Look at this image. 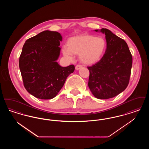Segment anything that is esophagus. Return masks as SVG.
<instances>
[{"instance_id": "obj_1", "label": "esophagus", "mask_w": 149, "mask_h": 149, "mask_svg": "<svg viewBox=\"0 0 149 149\" xmlns=\"http://www.w3.org/2000/svg\"><path fill=\"white\" fill-rule=\"evenodd\" d=\"M81 68H82V66H81V65H77L75 66V69H76L77 70H78L80 69Z\"/></svg>"}]
</instances>
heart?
<instances>
[{
	"label": "heart",
	"mask_w": 149,
	"mask_h": 149,
	"mask_svg": "<svg viewBox=\"0 0 149 149\" xmlns=\"http://www.w3.org/2000/svg\"><path fill=\"white\" fill-rule=\"evenodd\" d=\"M67 47L63 50L65 56L71 58L72 55H79L80 61L89 65L101 59L106 49L107 43L102 37L83 34L70 37L68 40Z\"/></svg>",
	"instance_id": "1"
}]
</instances>
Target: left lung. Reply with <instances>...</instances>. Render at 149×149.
I'll list each match as a JSON object with an SVG mask.
<instances>
[{
	"label": "left lung",
	"instance_id": "1",
	"mask_svg": "<svg viewBox=\"0 0 149 149\" xmlns=\"http://www.w3.org/2000/svg\"><path fill=\"white\" fill-rule=\"evenodd\" d=\"M99 31L106 35L107 49L98 63L88 67L90 72L88 86L95 98L107 99L116 97L127 88L132 56L125 40L108 29Z\"/></svg>",
	"mask_w": 149,
	"mask_h": 149
}]
</instances>
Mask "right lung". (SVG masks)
Listing matches in <instances>:
<instances>
[{"label": "right lung", "mask_w": 149, "mask_h": 149, "mask_svg": "<svg viewBox=\"0 0 149 149\" xmlns=\"http://www.w3.org/2000/svg\"><path fill=\"white\" fill-rule=\"evenodd\" d=\"M61 41L60 33L47 30L28 39L23 46L19 66L23 85L37 98L55 97L75 70L73 65L62 67L56 62Z\"/></svg>", "instance_id": "right-lung-1"}]
</instances>
